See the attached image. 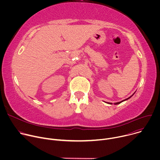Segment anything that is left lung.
<instances>
[{"mask_svg": "<svg viewBox=\"0 0 160 160\" xmlns=\"http://www.w3.org/2000/svg\"><path fill=\"white\" fill-rule=\"evenodd\" d=\"M132 96H133V95H132ZM132 96H130V97H129V98H127V99H125V100H123V101H120V102H117V103H115V104H120V103H121V102H123V101H125V100H127V99H129V98H131V97H132ZM108 104H111V103H108Z\"/></svg>", "mask_w": 160, "mask_h": 160, "instance_id": "1", "label": "left lung"}]
</instances>
